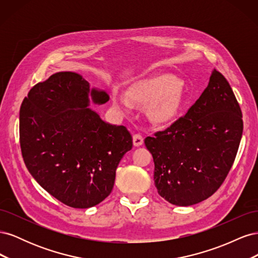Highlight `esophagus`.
I'll use <instances>...</instances> for the list:
<instances>
[{
  "label": "esophagus",
  "mask_w": 258,
  "mask_h": 258,
  "mask_svg": "<svg viewBox=\"0 0 258 258\" xmlns=\"http://www.w3.org/2000/svg\"><path fill=\"white\" fill-rule=\"evenodd\" d=\"M143 142H144V139H143L142 135L136 134L134 136V145L135 146H141L143 144Z\"/></svg>",
  "instance_id": "34e87169"
}]
</instances>
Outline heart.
<instances>
[{
	"mask_svg": "<svg viewBox=\"0 0 258 258\" xmlns=\"http://www.w3.org/2000/svg\"><path fill=\"white\" fill-rule=\"evenodd\" d=\"M136 103L147 105L148 114L156 122H166L173 118L182 104L183 88L170 75H158L135 85L129 92ZM114 104L122 111L131 106L130 100L119 95L114 96Z\"/></svg>",
	"mask_w": 258,
	"mask_h": 258,
	"instance_id": "1",
	"label": "heart"
}]
</instances>
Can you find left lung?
<instances>
[{"label": "left lung", "mask_w": 258, "mask_h": 258, "mask_svg": "<svg viewBox=\"0 0 258 258\" xmlns=\"http://www.w3.org/2000/svg\"><path fill=\"white\" fill-rule=\"evenodd\" d=\"M243 120L229 83L216 70L184 116L147 137L158 194L175 206L204 201L220 188L233 165Z\"/></svg>", "instance_id": "left-lung-1"}]
</instances>
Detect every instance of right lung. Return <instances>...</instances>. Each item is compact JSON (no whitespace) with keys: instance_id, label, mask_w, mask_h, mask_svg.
<instances>
[{"instance_id":"1","label":"right lung","mask_w":258,"mask_h":258,"mask_svg":"<svg viewBox=\"0 0 258 258\" xmlns=\"http://www.w3.org/2000/svg\"><path fill=\"white\" fill-rule=\"evenodd\" d=\"M89 83L75 72H58L33 86L22 101L19 141L23 161L35 181L62 204L87 209L111 194L116 169L132 148L123 126L90 110ZM95 103L107 93L92 89Z\"/></svg>"}]
</instances>
